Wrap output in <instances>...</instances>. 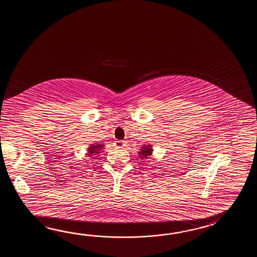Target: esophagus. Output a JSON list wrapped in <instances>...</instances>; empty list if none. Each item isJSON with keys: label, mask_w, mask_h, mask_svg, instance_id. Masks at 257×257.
Instances as JSON below:
<instances>
[{"label": "esophagus", "mask_w": 257, "mask_h": 257, "mask_svg": "<svg viewBox=\"0 0 257 257\" xmlns=\"http://www.w3.org/2000/svg\"><path fill=\"white\" fill-rule=\"evenodd\" d=\"M114 146L117 148H123L124 146H126V142H124V141H115L114 142Z\"/></svg>", "instance_id": "obj_1"}]
</instances>
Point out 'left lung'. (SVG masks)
I'll return each instance as SVG.
<instances>
[{
	"instance_id": "1",
	"label": "left lung",
	"mask_w": 257,
	"mask_h": 257,
	"mask_svg": "<svg viewBox=\"0 0 257 257\" xmlns=\"http://www.w3.org/2000/svg\"><path fill=\"white\" fill-rule=\"evenodd\" d=\"M141 155H142V158L145 159L148 158L150 155H152V148H151V146L150 145L143 146Z\"/></svg>"
}]
</instances>
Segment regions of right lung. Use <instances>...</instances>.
<instances>
[{"instance_id": "obj_1", "label": "right lung", "mask_w": 257, "mask_h": 257, "mask_svg": "<svg viewBox=\"0 0 257 257\" xmlns=\"http://www.w3.org/2000/svg\"><path fill=\"white\" fill-rule=\"evenodd\" d=\"M103 148V144H94L93 143V146L92 147H90V149H88L89 150V152H88V154H90V155H94V154H97V153H100V149H102Z\"/></svg>"}]
</instances>
